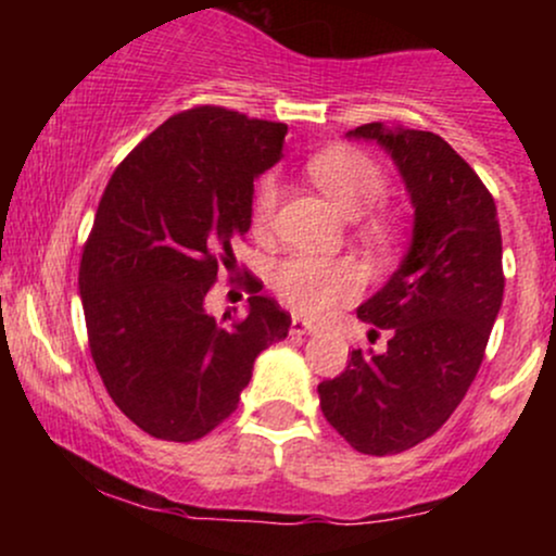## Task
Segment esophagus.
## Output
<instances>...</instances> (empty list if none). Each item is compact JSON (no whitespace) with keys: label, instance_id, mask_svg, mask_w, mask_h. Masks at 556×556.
<instances>
[{"label":"esophagus","instance_id":"obj_1","mask_svg":"<svg viewBox=\"0 0 556 556\" xmlns=\"http://www.w3.org/2000/svg\"><path fill=\"white\" fill-rule=\"evenodd\" d=\"M290 331H292V334H318V327H316V324L305 321V318L292 316V321H290Z\"/></svg>","mask_w":556,"mask_h":556}]
</instances>
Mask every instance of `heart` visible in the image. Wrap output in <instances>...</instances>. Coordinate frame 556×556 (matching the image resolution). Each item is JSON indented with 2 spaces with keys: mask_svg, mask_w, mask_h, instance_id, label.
I'll return each instance as SVG.
<instances>
[{
  "mask_svg": "<svg viewBox=\"0 0 556 556\" xmlns=\"http://www.w3.org/2000/svg\"><path fill=\"white\" fill-rule=\"evenodd\" d=\"M308 175L348 216H363L384 201L389 180L381 164L358 149H327L308 159ZM279 177L264 175L253 190V225L269 227L279 203ZM381 229L384 222L374 219ZM274 290L300 314L321 316L340 303L358 298L366 287V269L355 258L290 256L271 274Z\"/></svg>",
  "mask_w": 556,
  "mask_h": 556,
  "instance_id": "b5f03b06",
  "label": "heart"
}]
</instances>
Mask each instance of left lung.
Here are the masks:
<instances>
[{"mask_svg":"<svg viewBox=\"0 0 556 556\" xmlns=\"http://www.w3.org/2000/svg\"><path fill=\"white\" fill-rule=\"evenodd\" d=\"M348 136L392 154L416 206L405 261L358 308L371 334L389 331L387 350H353L318 384L344 442L384 457L442 429L473 384L504 295L502 232L486 185L437 132L368 123Z\"/></svg>","mask_w":556,"mask_h":556,"instance_id":"1","label":"left lung"}]
</instances>
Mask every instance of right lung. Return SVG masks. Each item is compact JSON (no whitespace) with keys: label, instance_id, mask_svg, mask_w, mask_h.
Masks as SVG:
<instances>
[{"label":"right lung","instance_id":"obj_1","mask_svg":"<svg viewBox=\"0 0 556 556\" xmlns=\"http://www.w3.org/2000/svg\"><path fill=\"white\" fill-rule=\"evenodd\" d=\"M285 123L193 106L114 169L80 256L88 348L114 405L138 429L195 442L238 407L261 350L290 314L245 274L248 314L203 308L232 242L251 227L253 180L282 156Z\"/></svg>","mask_w":556,"mask_h":556}]
</instances>
